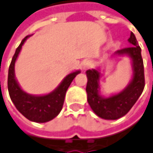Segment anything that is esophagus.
Returning a JSON list of instances; mask_svg holds the SVG:
<instances>
[{"mask_svg":"<svg viewBox=\"0 0 153 153\" xmlns=\"http://www.w3.org/2000/svg\"><path fill=\"white\" fill-rule=\"evenodd\" d=\"M81 66H82L83 70H87V69H88V68H90L92 66V63L90 61H88V60H85V61L82 62Z\"/></svg>","mask_w":153,"mask_h":153,"instance_id":"obj_1","label":"esophagus"}]
</instances>
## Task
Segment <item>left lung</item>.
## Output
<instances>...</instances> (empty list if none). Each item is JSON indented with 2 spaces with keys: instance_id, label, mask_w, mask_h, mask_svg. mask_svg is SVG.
<instances>
[{
  "instance_id": "obj_1",
  "label": "left lung",
  "mask_w": 153,
  "mask_h": 153,
  "mask_svg": "<svg viewBox=\"0 0 153 153\" xmlns=\"http://www.w3.org/2000/svg\"><path fill=\"white\" fill-rule=\"evenodd\" d=\"M131 47L117 50L114 55L127 56L131 59L132 79L128 85L120 92L104 97L100 93V78L102 77L99 69L88 70L86 72L88 102L93 111L105 120H118L126 115L133 107L141 96L144 88L143 62L141 55V48L138 46L137 38L133 33L128 40Z\"/></svg>"
}]
</instances>
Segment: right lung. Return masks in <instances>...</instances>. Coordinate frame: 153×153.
<instances>
[{
  "label": "right lung",
  "mask_w": 153,
  "mask_h": 153,
  "mask_svg": "<svg viewBox=\"0 0 153 153\" xmlns=\"http://www.w3.org/2000/svg\"><path fill=\"white\" fill-rule=\"evenodd\" d=\"M30 36L31 35L25 37L16 49L9 68L8 89L11 101L20 113L31 121L44 123L53 120L59 114L63 108L65 93L74 79L80 71L77 70L66 75L56 88L46 95L35 96L24 91L16 79L15 63L22 46Z\"/></svg>",
  "instance_id": "obj_1"
}]
</instances>
